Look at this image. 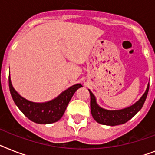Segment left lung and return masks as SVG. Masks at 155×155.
I'll use <instances>...</instances> for the list:
<instances>
[{
    "label": "left lung",
    "instance_id": "8db88e82",
    "mask_svg": "<svg viewBox=\"0 0 155 155\" xmlns=\"http://www.w3.org/2000/svg\"><path fill=\"white\" fill-rule=\"evenodd\" d=\"M149 86L150 85L148 84L145 93L137 103L129 107L119 110H107L98 106L95 96L89 90L91 98V112L93 118L97 123L107 126H116L127 123L143 107L148 94Z\"/></svg>",
    "mask_w": 155,
    "mask_h": 155
}]
</instances>
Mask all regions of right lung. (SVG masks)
<instances>
[{
    "label": "right lung",
    "instance_id": "obj_1",
    "mask_svg": "<svg viewBox=\"0 0 155 155\" xmlns=\"http://www.w3.org/2000/svg\"><path fill=\"white\" fill-rule=\"evenodd\" d=\"M8 86L13 101L28 119L36 123L48 124L57 122L61 119L72 95L82 85L80 84L73 85L55 99L43 104L30 102L21 97L12 87L10 76L8 77Z\"/></svg>",
    "mask_w": 155,
    "mask_h": 155
}]
</instances>
